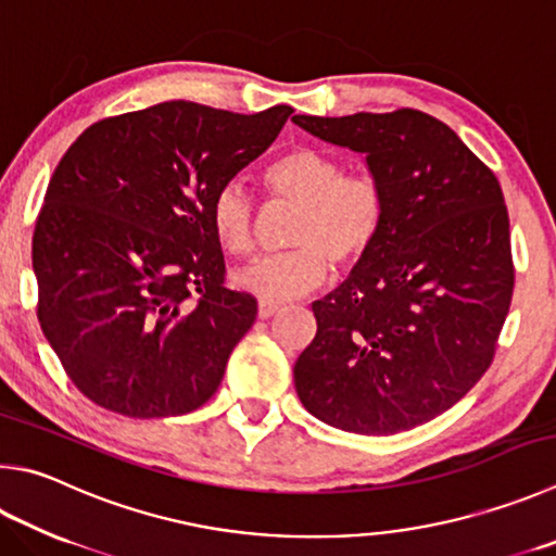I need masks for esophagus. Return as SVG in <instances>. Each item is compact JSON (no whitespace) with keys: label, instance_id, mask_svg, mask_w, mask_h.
<instances>
[{"label":"esophagus","instance_id":"1","mask_svg":"<svg viewBox=\"0 0 556 556\" xmlns=\"http://www.w3.org/2000/svg\"><path fill=\"white\" fill-rule=\"evenodd\" d=\"M277 311H279V304H277V301H267V299H262L260 304H257V316H260V318H269V316H275Z\"/></svg>","mask_w":556,"mask_h":556}]
</instances>
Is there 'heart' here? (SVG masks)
<instances>
[{
  "instance_id": "obj_1",
  "label": "heart",
  "mask_w": 556,
  "mask_h": 556,
  "mask_svg": "<svg viewBox=\"0 0 556 556\" xmlns=\"http://www.w3.org/2000/svg\"><path fill=\"white\" fill-rule=\"evenodd\" d=\"M265 185L277 199L299 204L289 248L260 257L238 271L236 281L267 301L316 289L336 269H350L369 255L387 224V194L371 175H345L336 157L318 148H294L265 169ZM208 220L228 255L248 257L257 248L255 204L240 181L220 185Z\"/></svg>"
}]
</instances>
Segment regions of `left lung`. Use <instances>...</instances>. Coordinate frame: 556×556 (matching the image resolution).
Segmentation results:
<instances>
[{"label":"left lung","mask_w":556,"mask_h":556,"mask_svg":"<svg viewBox=\"0 0 556 556\" xmlns=\"http://www.w3.org/2000/svg\"><path fill=\"white\" fill-rule=\"evenodd\" d=\"M291 121L365 153L387 194L377 245L313 301L318 330L294 365L299 399L359 435L422 426L483 377L508 316L516 269L498 179L416 109Z\"/></svg>","instance_id":"1"}]
</instances>
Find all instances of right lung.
Here are the masks:
<instances>
[{
	"label": "right lung",
	"instance_id": "right-lung-1",
	"mask_svg": "<svg viewBox=\"0 0 556 556\" xmlns=\"http://www.w3.org/2000/svg\"><path fill=\"white\" fill-rule=\"evenodd\" d=\"M291 111L179 99L97 121L67 148L34 230L38 320L97 406L167 418L216 393L257 301L224 285L208 208Z\"/></svg>",
	"mask_w": 556,
	"mask_h": 556
}]
</instances>
